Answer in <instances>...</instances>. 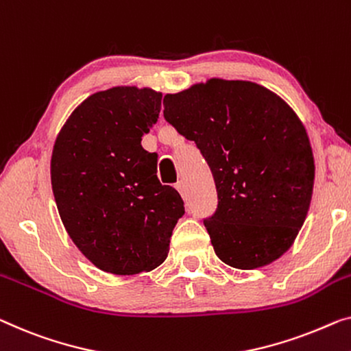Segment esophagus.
Returning <instances> with one entry per match:
<instances>
[{"mask_svg": "<svg viewBox=\"0 0 351 351\" xmlns=\"http://www.w3.org/2000/svg\"><path fill=\"white\" fill-rule=\"evenodd\" d=\"M175 187H176V191L180 192V193H184V189H186V186H184V182L182 181H178L176 184H175Z\"/></svg>", "mask_w": 351, "mask_h": 351, "instance_id": "obj_1", "label": "esophagus"}]
</instances>
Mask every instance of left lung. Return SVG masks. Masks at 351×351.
Segmentation results:
<instances>
[{"mask_svg": "<svg viewBox=\"0 0 351 351\" xmlns=\"http://www.w3.org/2000/svg\"><path fill=\"white\" fill-rule=\"evenodd\" d=\"M164 118L213 171L217 209L203 223L217 257L238 269L282 257L306 221L315 178L293 108L254 82L209 78L165 94Z\"/></svg>", "mask_w": 351, "mask_h": 351, "instance_id": "left-lung-1", "label": "left lung"}]
</instances>
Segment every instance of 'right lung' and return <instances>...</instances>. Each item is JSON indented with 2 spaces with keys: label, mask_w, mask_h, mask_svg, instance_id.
<instances>
[{
  "label": "right lung",
  "mask_w": 351,
  "mask_h": 351,
  "mask_svg": "<svg viewBox=\"0 0 351 351\" xmlns=\"http://www.w3.org/2000/svg\"><path fill=\"white\" fill-rule=\"evenodd\" d=\"M162 93L113 86L78 106L56 135L50 162L60 217L99 269L128 276L167 258L184 214L176 189L162 186L158 154L142 146L159 118Z\"/></svg>",
  "instance_id": "right-lung-1"
}]
</instances>
